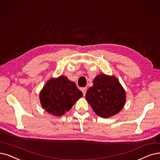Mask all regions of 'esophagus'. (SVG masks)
I'll return each instance as SVG.
<instances>
[{
	"mask_svg": "<svg viewBox=\"0 0 160 160\" xmlns=\"http://www.w3.org/2000/svg\"><path fill=\"white\" fill-rule=\"evenodd\" d=\"M86 91H87V88H83L82 89V92L83 95H84V96L86 95Z\"/></svg>",
	"mask_w": 160,
	"mask_h": 160,
	"instance_id": "34e87169",
	"label": "esophagus"
}]
</instances>
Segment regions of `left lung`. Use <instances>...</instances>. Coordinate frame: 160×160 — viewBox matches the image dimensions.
<instances>
[{"mask_svg": "<svg viewBox=\"0 0 160 160\" xmlns=\"http://www.w3.org/2000/svg\"><path fill=\"white\" fill-rule=\"evenodd\" d=\"M93 85L86 92V99L96 114L107 118L118 113L126 100L125 90L114 76L97 75Z\"/></svg>", "mask_w": 160, "mask_h": 160, "instance_id": "8db88e82", "label": "left lung"}]
</instances>
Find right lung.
<instances>
[{
	"instance_id": "obj_1",
	"label": "right lung",
	"mask_w": 160,
	"mask_h": 160,
	"mask_svg": "<svg viewBox=\"0 0 160 160\" xmlns=\"http://www.w3.org/2000/svg\"><path fill=\"white\" fill-rule=\"evenodd\" d=\"M82 97V92L75 83L67 76L51 78L40 93L41 105L46 112L60 116L70 110L74 104Z\"/></svg>"
}]
</instances>
